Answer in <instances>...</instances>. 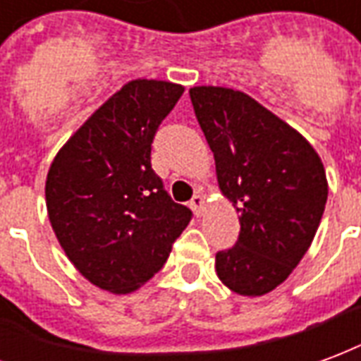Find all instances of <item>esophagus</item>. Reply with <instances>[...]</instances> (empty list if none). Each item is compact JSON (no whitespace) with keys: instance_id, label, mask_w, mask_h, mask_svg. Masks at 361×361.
<instances>
[{"instance_id":"esophagus-1","label":"esophagus","mask_w":361,"mask_h":361,"mask_svg":"<svg viewBox=\"0 0 361 361\" xmlns=\"http://www.w3.org/2000/svg\"><path fill=\"white\" fill-rule=\"evenodd\" d=\"M188 206H190V209L194 212V215H200V213H202V209H204V198L196 194V196L190 200V204H188Z\"/></svg>"}]
</instances>
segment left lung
I'll return each mask as SVG.
<instances>
[{
    "label": "left lung",
    "instance_id": "left-lung-1",
    "mask_svg": "<svg viewBox=\"0 0 361 361\" xmlns=\"http://www.w3.org/2000/svg\"><path fill=\"white\" fill-rule=\"evenodd\" d=\"M190 99L221 192L240 213L238 240L215 254L217 277L236 294L262 296L314 240L327 204L323 163L302 134L244 92L196 86Z\"/></svg>",
    "mask_w": 361,
    "mask_h": 361
}]
</instances>
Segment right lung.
<instances>
[{
    "label": "right lung",
    "instance_id": "add662e5",
    "mask_svg": "<svg viewBox=\"0 0 361 361\" xmlns=\"http://www.w3.org/2000/svg\"><path fill=\"white\" fill-rule=\"evenodd\" d=\"M184 88L133 80L55 155L47 215L76 269L109 292H133L161 269L192 212L152 169V142Z\"/></svg>",
    "mask_w": 361,
    "mask_h": 361
}]
</instances>
